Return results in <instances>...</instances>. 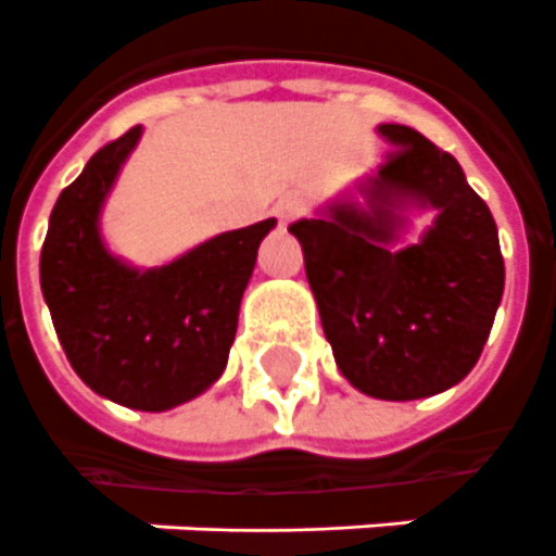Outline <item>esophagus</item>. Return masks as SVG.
<instances>
[{
  "label": "esophagus",
  "mask_w": 556,
  "mask_h": 556,
  "mask_svg": "<svg viewBox=\"0 0 556 556\" xmlns=\"http://www.w3.org/2000/svg\"><path fill=\"white\" fill-rule=\"evenodd\" d=\"M275 217H278V224L281 226H287V224H292V220H295V217H301L304 215V198H301V194H283L281 201L275 203Z\"/></svg>",
  "instance_id": "34e87169"
}]
</instances>
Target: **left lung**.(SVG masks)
<instances>
[{
    "instance_id": "obj_1",
    "label": "left lung",
    "mask_w": 556,
    "mask_h": 556,
    "mask_svg": "<svg viewBox=\"0 0 556 556\" xmlns=\"http://www.w3.org/2000/svg\"><path fill=\"white\" fill-rule=\"evenodd\" d=\"M393 143L355 203L290 226L321 327L344 379L372 399L410 402L454 388L473 370L503 301L505 264L494 215L454 154L416 128L381 123ZM407 200L437 207L413 248L393 251Z\"/></svg>"
}]
</instances>
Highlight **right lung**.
<instances>
[{
  "label": "right lung",
  "mask_w": 556,
  "mask_h": 556,
  "mask_svg": "<svg viewBox=\"0 0 556 556\" xmlns=\"http://www.w3.org/2000/svg\"><path fill=\"white\" fill-rule=\"evenodd\" d=\"M137 140L140 126L128 128L62 189L39 255V283L79 379L123 407L157 413L220 379L257 247L275 217L217 235L157 269H131L102 247L97 220Z\"/></svg>",
  "instance_id": "right-lung-1"
}]
</instances>
